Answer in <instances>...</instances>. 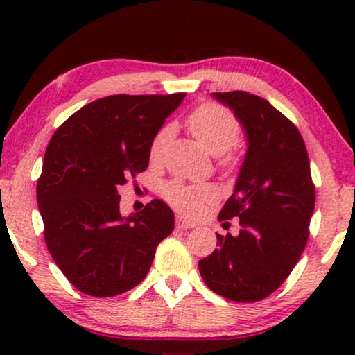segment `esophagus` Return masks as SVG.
I'll list each match as a JSON object with an SVG mask.
<instances>
[{"instance_id":"34e87169","label":"esophagus","mask_w":355,"mask_h":355,"mask_svg":"<svg viewBox=\"0 0 355 355\" xmlns=\"http://www.w3.org/2000/svg\"><path fill=\"white\" fill-rule=\"evenodd\" d=\"M176 225H178V227H181V230H191V227L196 226V223L184 220V218H178Z\"/></svg>"}]
</instances>
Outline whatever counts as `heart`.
<instances>
[{
  "mask_svg": "<svg viewBox=\"0 0 355 355\" xmlns=\"http://www.w3.org/2000/svg\"><path fill=\"white\" fill-rule=\"evenodd\" d=\"M187 128L198 144L208 153L220 157V166L232 168L236 157L227 152L239 142L241 124L230 110L220 105L207 103L193 110L187 118ZM171 125H164L157 132L150 145V159L158 162L162 158L163 147L171 137ZM164 197L174 208L184 213H196L203 202L215 197V191L208 186H187L173 181L164 187Z\"/></svg>",
  "mask_w": 355,
  "mask_h": 355,
  "instance_id": "b5f03b06",
  "label": "heart"
}]
</instances>
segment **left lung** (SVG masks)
<instances>
[{
  "mask_svg": "<svg viewBox=\"0 0 355 355\" xmlns=\"http://www.w3.org/2000/svg\"><path fill=\"white\" fill-rule=\"evenodd\" d=\"M247 135V153L234 192L218 220L239 218V232L216 234L218 249L198 261L213 293L257 302L275 293L297 263L309 239L315 186L299 129L261 96L216 92Z\"/></svg>",
  "mask_w": 355,
  "mask_h": 355,
  "instance_id": "left-lung-1",
  "label": "left lung"
}]
</instances>
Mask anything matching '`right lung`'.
I'll return each instance as SVG.
<instances>
[{"label": "right lung", "instance_id": "right-lung-1", "mask_svg": "<svg viewBox=\"0 0 355 355\" xmlns=\"http://www.w3.org/2000/svg\"><path fill=\"white\" fill-rule=\"evenodd\" d=\"M184 96H105L53 134L37 184L38 210L53 260L80 293L113 297L135 288L173 232L166 203L155 198L125 218L118 189L147 169L153 137Z\"/></svg>", "mask_w": 355, "mask_h": 355}]
</instances>
